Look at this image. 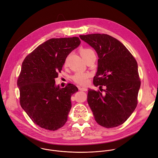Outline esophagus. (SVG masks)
I'll return each mask as SVG.
<instances>
[{
	"label": "esophagus",
	"instance_id": "1",
	"mask_svg": "<svg viewBox=\"0 0 158 158\" xmlns=\"http://www.w3.org/2000/svg\"><path fill=\"white\" fill-rule=\"evenodd\" d=\"M78 89L79 90H81V91H87V88H85V87H78Z\"/></svg>",
	"mask_w": 158,
	"mask_h": 158
}]
</instances>
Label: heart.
<instances>
[{
    "label": "heart",
    "mask_w": 158,
    "mask_h": 158,
    "mask_svg": "<svg viewBox=\"0 0 158 158\" xmlns=\"http://www.w3.org/2000/svg\"><path fill=\"white\" fill-rule=\"evenodd\" d=\"M93 53H94V51L89 48H82L80 50V54L84 60ZM64 64H66V61ZM90 76V74L87 73H77L73 76L72 79L77 84L84 86L88 84Z\"/></svg>",
    "instance_id": "1"
}]
</instances>
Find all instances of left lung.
<instances>
[{
  "label": "left lung",
  "instance_id": "1",
  "mask_svg": "<svg viewBox=\"0 0 158 158\" xmlns=\"http://www.w3.org/2000/svg\"><path fill=\"white\" fill-rule=\"evenodd\" d=\"M97 52L98 68L94 85L106 87L104 94L89 89L87 102L97 123L110 128L123 124L138 104L141 81L138 64L128 49L107 34L80 35Z\"/></svg>",
  "mask_w": 158,
  "mask_h": 158
}]
</instances>
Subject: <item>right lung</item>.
I'll return each mask as SVG.
<instances>
[{
	"instance_id": "1",
	"label": "right lung",
	"mask_w": 158,
	"mask_h": 158,
	"mask_svg": "<svg viewBox=\"0 0 158 158\" xmlns=\"http://www.w3.org/2000/svg\"><path fill=\"white\" fill-rule=\"evenodd\" d=\"M81 43L78 37L51 38L36 48L23 60L17 80L20 103L33 122L48 130L64 126L71 108L74 84L55 85L70 52Z\"/></svg>"
}]
</instances>
